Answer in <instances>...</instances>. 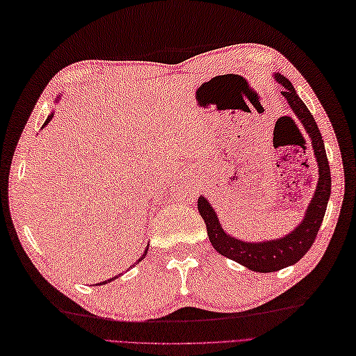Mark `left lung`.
<instances>
[{
    "label": "left lung",
    "instance_id": "8db88e82",
    "mask_svg": "<svg viewBox=\"0 0 356 356\" xmlns=\"http://www.w3.org/2000/svg\"><path fill=\"white\" fill-rule=\"evenodd\" d=\"M275 79L282 86V97L287 99L295 117L300 120L304 130L309 135L312 147H314V155L318 163V175L320 177H318L314 198L309 202L302 221L290 234L282 238L249 243L224 232L220 224L218 215H216L212 204L204 197L198 198L200 215L206 222L207 235L215 250L220 255L234 259L241 266L248 267L249 270L261 273L281 270L284 267L298 263L306 255L307 250L312 248V244L316 239L318 230L321 227L332 191L330 168L327 155H325L323 136L320 134V129L316 126V121L312 117L307 106L298 97L292 83L281 74H275Z\"/></svg>",
    "mask_w": 356,
    "mask_h": 356
}]
</instances>
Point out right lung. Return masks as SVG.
<instances>
[{"label": "right lung", "instance_id": "obj_1", "mask_svg": "<svg viewBox=\"0 0 356 356\" xmlns=\"http://www.w3.org/2000/svg\"><path fill=\"white\" fill-rule=\"evenodd\" d=\"M52 117H54V113H50V115H49V117H47V120L44 121V124H42V127H46V126L49 124V121H50V120H52ZM147 249H149V248H147ZM147 249H146V250H144V253H143V255H141V258H140V259H138V263H140V261H143V259H144V257H146V255H147ZM135 264H136V263H135ZM115 278H118V277H113V278H111V280H107V281H103V282H104V284H106V282H111V281H113ZM99 286H101V282H99Z\"/></svg>", "mask_w": 356, "mask_h": 356}]
</instances>
